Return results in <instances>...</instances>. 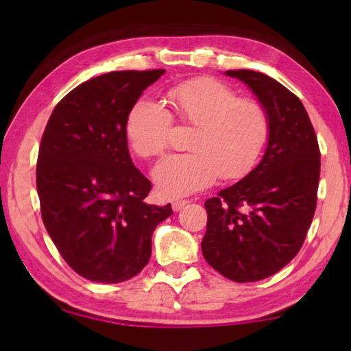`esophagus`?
Returning a JSON list of instances; mask_svg holds the SVG:
<instances>
[{
	"mask_svg": "<svg viewBox=\"0 0 351 351\" xmlns=\"http://www.w3.org/2000/svg\"><path fill=\"white\" fill-rule=\"evenodd\" d=\"M189 203H190L189 199H176V201H173V204H171V207H173L175 212H178V210H181L182 207H186Z\"/></svg>",
	"mask_w": 351,
	"mask_h": 351,
	"instance_id": "1",
	"label": "esophagus"
}]
</instances>
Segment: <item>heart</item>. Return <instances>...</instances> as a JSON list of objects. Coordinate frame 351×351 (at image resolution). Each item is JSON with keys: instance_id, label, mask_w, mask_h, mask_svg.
Wrapping results in <instances>:
<instances>
[{"instance_id": "heart-1", "label": "heart", "mask_w": 351, "mask_h": 351, "mask_svg": "<svg viewBox=\"0 0 351 351\" xmlns=\"http://www.w3.org/2000/svg\"><path fill=\"white\" fill-rule=\"evenodd\" d=\"M170 111L148 99L132 105L125 136L132 150L144 159L167 150L173 119L193 127L190 153L171 154L153 170V180L165 198H181L217 180H237L257 161L269 133L268 114L257 100L239 97L224 83L199 77L169 90Z\"/></svg>"}]
</instances>
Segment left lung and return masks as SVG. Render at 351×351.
Returning <instances> with one entry per match:
<instances>
[{"instance_id":"8db88e82","label":"left lung","mask_w":351,"mask_h":351,"mask_svg":"<svg viewBox=\"0 0 351 351\" xmlns=\"http://www.w3.org/2000/svg\"><path fill=\"white\" fill-rule=\"evenodd\" d=\"M247 85L269 121L257 167L207 199L201 249L207 263L234 282H257L300 251L317 203L320 152L300 99L269 75L226 71Z\"/></svg>"}]
</instances>
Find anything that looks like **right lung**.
I'll list each match as a JSON object with an SVG mask.
<instances>
[{"label": "right lung", "mask_w": 351, "mask_h": 351, "mask_svg": "<svg viewBox=\"0 0 351 351\" xmlns=\"http://www.w3.org/2000/svg\"><path fill=\"white\" fill-rule=\"evenodd\" d=\"M164 73L114 71L83 82L57 104L41 138V218L64 261L91 282L139 274L154 229L173 213L144 201L152 182L134 167L125 136L132 105Z\"/></svg>", "instance_id": "add662e5"}]
</instances>
